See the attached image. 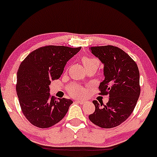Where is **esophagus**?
Instances as JSON below:
<instances>
[{"mask_svg":"<svg viewBox=\"0 0 157 157\" xmlns=\"http://www.w3.org/2000/svg\"><path fill=\"white\" fill-rule=\"evenodd\" d=\"M76 101L80 104V105H83V104L86 102V100H81V99H77V100H76Z\"/></svg>","mask_w":157,"mask_h":157,"instance_id":"34e87169","label":"esophagus"}]
</instances>
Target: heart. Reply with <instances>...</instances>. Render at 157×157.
Returning <instances> with one entry per match:
<instances>
[{"label":"heart","instance_id":"heart-1","mask_svg":"<svg viewBox=\"0 0 157 157\" xmlns=\"http://www.w3.org/2000/svg\"><path fill=\"white\" fill-rule=\"evenodd\" d=\"M81 61H82L85 68H90L92 66L99 67V60L96 58H94V57L83 56L81 58ZM68 91L71 95L76 97H82L86 92L85 89L78 84L70 85L68 88Z\"/></svg>","mask_w":157,"mask_h":157}]
</instances>
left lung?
<instances>
[{
    "mask_svg": "<svg viewBox=\"0 0 157 157\" xmlns=\"http://www.w3.org/2000/svg\"><path fill=\"white\" fill-rule=\"evenodd\" d=\"M89 49L104 64L105 79L99 89L100 94H108L109 99L104 107L94 100L95 111L89 118L101 128L116 127L131 115L139 97L141 87L137 64L117 47L97 46Z\"/></svg>",
    "mask_w": 157,
    "mask_h": 157,
    "instance_id": "obj_1",
    "label": "left lung"
}]
</instances>
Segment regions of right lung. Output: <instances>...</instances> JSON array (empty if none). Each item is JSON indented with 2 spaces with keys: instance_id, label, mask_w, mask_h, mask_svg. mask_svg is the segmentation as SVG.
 Returning <instances> with one entry per match:
<instances>
[{
  "instance_id": "add662e5",
  "label": "right lung",
  "mask_w": 157,
  "mask_h": 157,
  "mask_svg": "<svg viewBox=\"0 0 157 157\" xmlns=\"http://www.w3.org/2000/svg\"><path fill=\"white\" fill-rule=\"evenodd\" d=\"M66 46L48 45L28 55L17 71L16 93L21 111L32 125L47 128L65 117L73 101L50 96L51 81L60 78L67 62L80 51Z\"/></svg>"
}]
</instances>
